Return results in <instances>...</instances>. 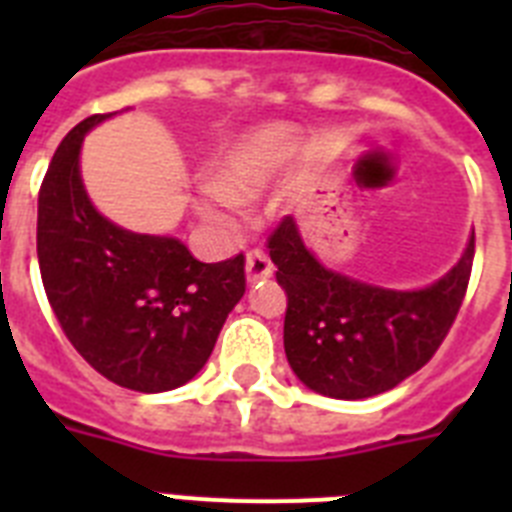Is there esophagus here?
<instances>
[{"label": "esophagus", "mask_w": 512, "mask_h": 512, "mask_svg": "<svg viewBox=\"0 0 512 512\" xmlns=\"http://www.w3.org/2000/svg\"><path fill=\"white\" fill-rule=\"evenodd\" d=\"M271 274H274V264H271V259L266 256L264 251L248 253V259H246V282L248 284L264 282V279H269Z\"/></svg>", "instance_id": "34e87169"}]
</instances>
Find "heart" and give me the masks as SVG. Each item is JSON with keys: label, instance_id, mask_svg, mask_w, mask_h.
Masks as SVG:
<instances>
[{"label": "heart", "instance_id": "1", "mask_svg": "<svg viewBox=\"0 0 512 512\" xmlns=\"http://www.w3.org/2000/svg\"><path fill=\"white\" fill-rule=\"evenodd\" d=\"M297 135L289 125L269 122L225 143L212 156L207 187L197 197V215L220 228L233 225L238 205L259 200L295 156Z\"/></svg>", "mask_w": 512, "mask_h": 512}]
</instances>
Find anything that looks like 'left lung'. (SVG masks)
<instances>
[{
    "instance_id": "obj_1",
    "label": "left lung",
    "mask_w": 512,
    "mask_h": 512,
    "mask_svg": "<svg viewBox=\"0 0 512 512\" xmlns=\"http://www.w3.org/2000/svg\"><path fill=\"white\" fill-rule=\"evenodd\" d=\"M287 292L284 351L305 387L336 400L392 390L431 361L459 312L474 261V233L461 259L423 289H384L325 269L295 217L269 238Z\"/></svg>"
}]
</instances>
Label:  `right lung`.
I'll return each instance as SVG.
<instances>
[{"label":"right lung","instance_id":"right-lung-1","mask_svg":"<svg viewBox=\"0 0 512 512\" xmlns=\"http://www.w3.org/2000/svg\"><path fill=\"white\" fill-rule=\"evenodd\" d=\"M81 120L61 140L38 194L45 295L71 346L110 382L176 390L210 359L228 312L246 292L243 253L202 264L179 238L133 233L102 215L81 182Z\"/></svg>","mask_w":512,"mask_h":512}]
</instances>
